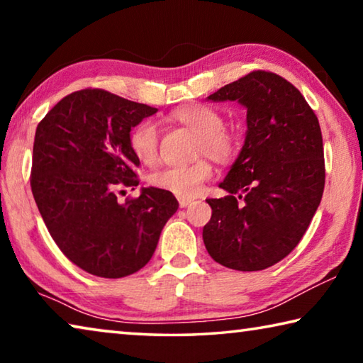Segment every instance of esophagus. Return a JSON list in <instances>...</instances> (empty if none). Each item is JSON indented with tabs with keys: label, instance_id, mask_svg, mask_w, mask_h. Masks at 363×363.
<instances>
[{
	"label": "esophagus",
	"instance_id": "1",
	"mask_svg": "<svg viewBox=\"0 0 363 363\" xmlns=\"http://www.w3.org/2000/svg\"><path fill=\"white\" fill-rule=\"evenodd\" d=\"M192 199H179V206L181 208H187L189 205H192Z\"/></svg>",
	"mask_w": 363,
	"mask_h": 363
}]
</instances>
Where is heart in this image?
<instances>
[{
	"mask_svg": "<svg viewBox=\"0 0 363 363\" xmlns=\"http://www.w3.org/2000/svg\"><path fill=\"white\" fill-rule=\"evenodd\" d=\"M171 120L199 134V155L206 153L219 163H229L240 150V138L235 131L224 128V115L216 107L206 104H190L174 110L171 113ZM130 147L140 163H157L160 133L155 123L144 120L134 126L130 133ZM213 174V164L208 160H199L189 167H168L155 171L149 181L153 187L167 190L181 199H192L200 194L203 184L210 181Z\"/></svg>",
	"mask_w": 363,
	"mask_h": 363,
	"instance_id": "obj_1",
	"label": "heart"
}]
</instances>
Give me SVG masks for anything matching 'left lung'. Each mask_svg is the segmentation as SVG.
I'll return each mask as SVG.
<instances>
[{
	"label": "left lung",
	"mask_w": 363,
	"mask_h": 363,
	"mask_svg": "<svg viewBox=\"0 0 363 363\" xmlns=\"http://www.w3.org/2000/svg\"><path fill=\"white\" fill-rule=\"evenodd\" d=\"M208 101L247 108V136L225 179L229 192L208 199V253L243 272L267 269L294 250L320 205L325 187L322 131L303 94L277 73L256 70Z\"/></svg>",
	"instance_id": "obj_1"
}]
</instances>
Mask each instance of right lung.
Returning <instances> with one entry per match:
<instances>
[{"mask_svg":"<svg viewBox=\"0 0 363 363\" xmlns=\"http://www.w3.org/2000/svg\"><path fill=\"white\" fill-rule=\"evenodd\" d=\"M157 108L104 89L65 96L35 133L32 192L52 240L88 274L121 279L143 269L179 208L167 190L144 187L118 203L116 192L139 184L131 128ZM123 192V190H121Z\"/></svg>","mask_w":363,"mask_h":363,"instance_id":"1","label":"right lung"}]
</instances>
